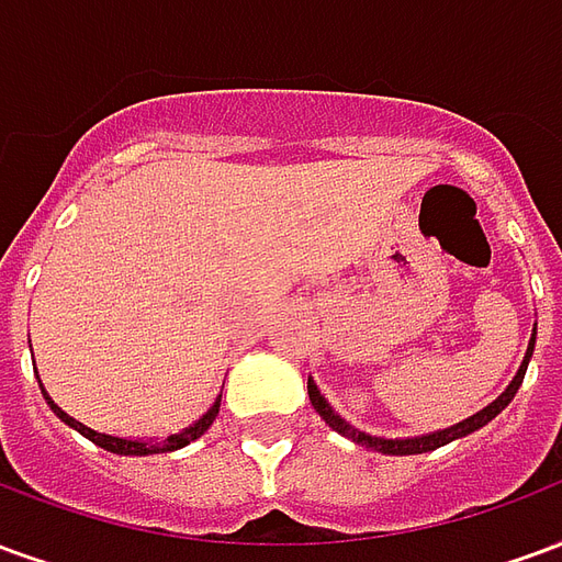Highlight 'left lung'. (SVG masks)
I'll list each match as a JSON object with an SVG mask.
<instances>
[{
  "mask_svg": "<svg viewBox=\"0 0 562 562\" xmlns=\"http://www.w3.org/2000/svg\"><path fill=\"white\" fill-rule=\"evenodd\" d=\"M532 349H536V328H532L530 346H527L524 364H520V370L515 373V379L508 382V389L503 391L494 403H487V406H484L482 413H475L470 415V418H463V422L451 424V427H446V430H434V434H424V436H409V439H382V436H370L364 434V430H355L352 424L334 413V406L322 397V391H318V385L313 382V379H306V391H310V403L316 406V413L325 418V424L334 427L340 436H346V439L358 442V446L370 448V451H382V454H424V451H434V448L448 446V442H454V439H460V436L479 430V427H484L491 418H496V415L503 413L508 403H512V397L518 394L520 382H524V373H527V364H530V358H532Z\"/></svg>",
  "mask_w": 562,
  "mask_h": 562,
  "instance_id": "left-lung-1",
  "label": "left lung"
}]
</instances>
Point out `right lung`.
I'll return each mask as SVG.
<instances>
[{
    "mask_svg": "<svg viewBox=\"0 0 562 562\" xmlns=\"http://www.w3.org/2000/svg\"><path fill=\"white\" fill-rule=\"evenodd\" d=\"M35 376H38V373H35ZM38 385H42V382H38ZM42 394H44V401H47V406L56 413V418H59V422H66L68 427H75V430H78L80 436H87L90 442H95V446L104 448V451H114V454H138V458L140 454H159V451H177V448L189 446L192 439H198V436L207 430L210 424L216 422V415H220V401H222V397H216V403L210 406L207 413L201 415L192 427L180 430V434L165 436V439H123V436L99 434V430H92V427H87V424H80L78 418H71L68 413H63V409L50 401V394L44 391V385H42Z\"/></svg>",
    "mask_w": 562,
    "mask_h": 562,
    "instance_id": "1",
    "label": "right lung"
}]
</instances>
